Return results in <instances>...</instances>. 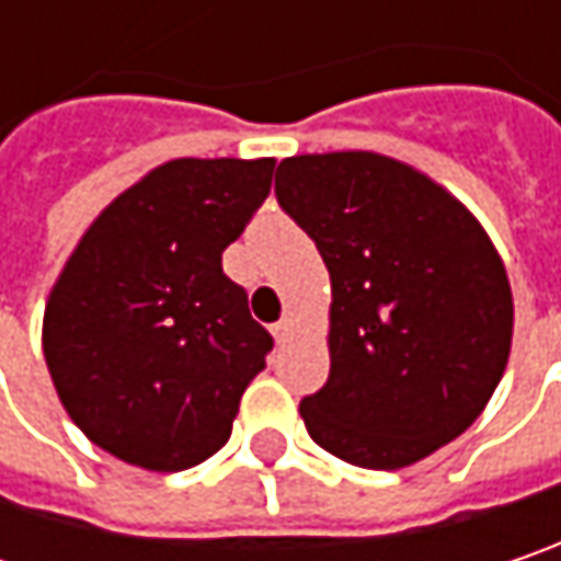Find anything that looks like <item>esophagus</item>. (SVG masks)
<instances>
[{"mask_svg":"<svg viewBox=\"0 0 561 561\" xmlns=\"http://www.w3.org/2000/svg\"><path fill=\"white\" fill-rule=\"evenodd\" d=\"M290 329H294V322L290 319H280L271 332H274V339L277 341H287V335H290Z\"/></svg>","mask_w":561,"mask_h":561,"instance_id":"obj_1","label":"esophagus"}]
</instances>
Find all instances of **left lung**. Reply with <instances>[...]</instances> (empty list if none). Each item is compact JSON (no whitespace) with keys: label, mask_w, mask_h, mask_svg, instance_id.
<instances>
[{"label":"left lung","mask_w":561,"mask_h":561,"mask_svg":"<svg viewBox=\"0 0 561 561\" xmlns=\"http://www.w3.org/2000/svg\"><path fill=\"white\" fill-rule=\"evenodd\" d=\"M280 207L329 267V382L300 402L309 437L364 469L431 457L504 377L514 297L472 210L382 152L280 162Z\"/></svg>","instance_id":"1"}]
</instances>
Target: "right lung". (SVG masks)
I'll return each instance as SVG.
<instances>
[{
    "label": "right lung",
    "mask_w": 561,
    "mask_h": 561,
    "mask_svg": "<svg viewBox=\"0 0 561 561\" xmlns=\"http://www.w3.org/2000/svg\"><path fill=\"white\" fill-rule=\"evenodd\" d=\"M277 159H172L121 191L76 242L44 306L66 415L111 457L179 472L232 434L271 335L222 274Z\"/></svg>",
    "instance_id": "obj_1"
}]
</instances>
